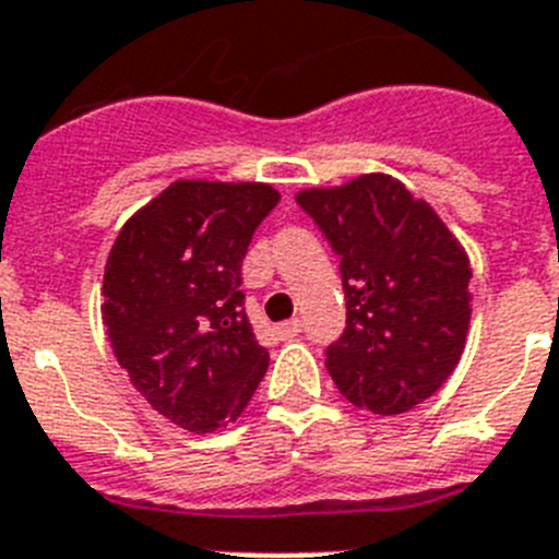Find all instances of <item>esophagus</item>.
<instances>
[{
    "mask_svg": "<svg viewBox=\"0 0 559 559\" xmlns=\"http://www.w3.org/2000/svg\"><path fill=\"white\" fill-rule=\"evenodd\" d=\"M300 332V320L293 318V320H286V323H281V326H275V334H278L281 340H289L295 337V334Z\"/></svg>",
    "mask_w": 559,
    "mask_h": 559,
    "instance_id": "34e87169",
    "label": "esophagus"
}]
</instances>
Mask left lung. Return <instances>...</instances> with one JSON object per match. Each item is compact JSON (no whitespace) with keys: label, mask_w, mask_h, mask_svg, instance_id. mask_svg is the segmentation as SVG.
I'll return each instance as SVG.
<instances>
[{"label":"left lung","mask_w":559,"mask_h":559,"mask_svg":"<svg viewBox=\"0 0 559 559\" xmlns=\"http://www.w3.org/2000/svg\"><path fill=\"white\" fill-rule=\"evenodd\" d=\"M298 205L340 255L346 329L326 348L352 405L405 414L459 366L469 329V259L439 213L388 174L300 191Z\"/></svg>","instance_id":"8db88e82"}]
</instances>
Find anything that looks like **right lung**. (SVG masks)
I'll return each instance as SVG.
<instances>
[{
    "instance_id": "right-lung-1",
    "label": "right lung",
    "mask_w": 559,
    "mask_h": 559,
    "mask_svg": "<svg viewBox=\"0 0 559 559\" xmlns=\"http://www.w3.org/2000/svg\"><path fill=\"white\" fill-rule=\"evenodd\" d=\"M278 199L264 182L177 179L106 259L111 352L145 402L191 433L241 416L270 366L245 312L241 261Z\"/></svg>"
}]
</instances>
